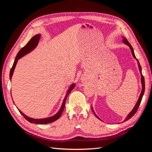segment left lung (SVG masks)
<instances>
[{
  "mask_svg": "<svg viewBox=\"0 0 152 152\" xmlns=\"http://www.w3.org/2000/svg\"><path fill=\"white\" fill-rule=\"evenodd\" d=\"M123 42H124V44H126V45H127L129 47V48H130V49H131V53H132V56L134 57L135 59H136V56H135V54H134V50H133V49H132V46H131V45L129 44V42H128L127 40L125 37H123ZM136 61H137V63H138L139 70H140V73H141V84H142V90H141V94H140V97H139V99H138V100H137V103H136V105H135V107H134V108L132 109V111H131L129 113V115L127 116L126 118L125 119V121H128L129 119H130V118L136 113V112L137 111V109H138V108H139V107H140V105L141 102V100H142V96H143L144 93H145V79H144L143 75H142V72H141V66L140 64V63H139V61L137 60V59H136ZM92 110H93V108H92ZM93 112H94L93 110ZM94 115H95V116H96V117L98 118V116L96 115L95 113H94Z\"/></svg>",
  "mask_w": 152,
  "mask_h": 152,
  "instance_id": "left-lung-1",
  "label": "left lung"
}]
</instances>
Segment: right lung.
<instances>
[{
    "instance_id": "add662e5",
    "label": "right lung",
    "mask_w": 152,
    "mask_h": 152,
    "mask_svg": "<svg viewBox=\"0 0 152 152\" xmlns=\"http://www.w3.org/2000/svg\"><path fill=\"white\" fill-rule=\"evenodd\" d=\"M40 38V34H37L36 35H35L34 37H33L30 40L29 42L27 43V44L24 46L23 48H21L20 49V50L19 52H18L17 56H16L15 58V62L13 63V65L11 69V71H10V80H11L12 79V74H13V72L14 70H15L16 65V63L18 62V60L20 58H21V57H23V56H25V54H28V53H30V51H31L32 50L34 49L37 45L38 43H39V39ZM75 87V84H73L71 85V86L70 87V88L68 89V91H67V93L65 96V98L63 99V104L61 105V107L60 108V110H59V112L56 114L52 116V117H50L48 118H40V119H36V118H30L28 116H26V115H25L22 112H21L20 110L19 112H20V113L24 117V118L26 119V120L28 121V122H30V123H34V124H49L50 122H53L54 121H56V120L60 117L63 111L64 108H65V102H66V99L67 96H68V94H70V93L71 92V91L73 89V87Z\"/></svg>"
}]
</instances>
